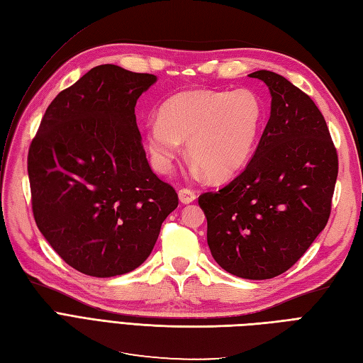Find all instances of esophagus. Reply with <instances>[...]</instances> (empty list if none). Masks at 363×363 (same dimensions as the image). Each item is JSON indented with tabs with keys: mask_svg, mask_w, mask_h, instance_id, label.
<instances>
[{
	"mask_svg": "<svg viewBox=\"0 0 363 363\" xmlns=\"http://www.w3.org/2000/svg\"><path fill=\"white\" fill-rule=\"evenodd\" d=\"M179 200L183 203V204H189L192 201L196 200V194L192 191V189H180L179 191Z\"/></svg>",
	"mask_w": 363,
	"mask_h": 363,
	"instance_id": "34e87169",
	"label": "esophagus"
}]
</instances>
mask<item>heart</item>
I'll use <instances>...</instances> for the list:
<instances>
[{"label": "heart", "mask_w": 363, "mask_h": 363, "mask_svg": "<svg viewBox=\"0 0 363 363\" xmlns=\"http://www.w3.org/2000/svg\"><path fill=\"white\" fill-rule=\"evenodd\" d=\"M263 121L260 98L250 89L191 91L175 95L160 108V119L147 124L152 160L168 171L182 140L196 169L223 180L238 172L255 150Z\"/></svg>", "instance_id": "1"}]
</instances>
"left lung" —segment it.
<instances>
[{"label":"left lung","mask_w":363,"mask_h":363,"mask_svg":"<svg viewBox=\"0 0 363 363\" xmlns=\"http://www.w3.org/2000/svg\"><path fill=\"white\" fill-rule=\"evenodd\" d=\"M271 92V115L255 156L235 180L200 195L216 263L240 279L288 271L323 232L332 211L337 155L320 108L271 71H256Z\"/></svg>","instance_id":"1"}]
</instances>
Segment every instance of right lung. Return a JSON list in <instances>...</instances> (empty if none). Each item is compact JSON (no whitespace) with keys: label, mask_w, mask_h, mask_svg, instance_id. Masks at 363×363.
Masks as SVG:
<instances>
[{"label":"right lung","mask_w":363,"mask_h":363,"mask_svg":"<svg viewBox=\"0 0 363 363\" xmlns=\"http://www.w3.org/2000/svg\"><path fill=\"white\" fill-rule=\"evenodd\" d=\"M152 74L100 65L62 91L28 150L31 207L40 233L74 269L113 277L155 248L177 192L151 171L136 124Z\"/></svg>","instance_id":"add662e5"}]
</instances>
